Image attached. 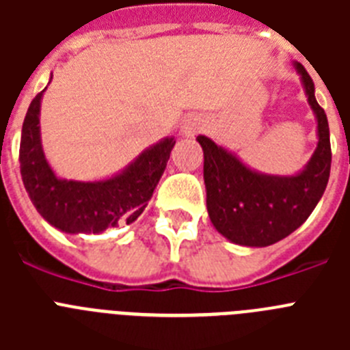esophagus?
I'll return each instance as SVG.
<instances>
[{"label":"esophagus","instance_id":"1","mask_svg":"<svg viewBox=\"0 0 350 350\" xmlns=\"http://www.w3.org/2000/svg\"><path fill=\"white\" fill-rule=\"evenodd\" d=\"M203 128V120H200L198 117H191V119L185 120V124L182 126V133L185 137H194L200 129Z\"/></svg>","mask_w":350,"mask_h":350}]
</instances>
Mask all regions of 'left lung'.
I'll return each mask as SVG.
<instances>
[{"label":"left lung","mask_w":350,"mask_h":350,"mask_svg":"<svg viewBox=\"0 0 350 350\" xmlns=\"http://www.w3.org/2000/svg\"><path fill=\"white\" fill-rule=\"evenodd\" d=\"M308 103L317 117L319 144L307 168L295 177L261 175L242 165L210 138H196L203 148L206 208L215 230L238 245L267 247L298 230L319 203L329 178L332 145L327 117L314 96V82L296 63Z\"/></svg>","instance_id":"8db88e82"}]
</instances>
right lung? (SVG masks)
I'll use <instances>...</instances> for the list:
<instances>
[{"mask_svg": "<svg viewBox=\"0 0 350 350\" xmlns=\"http://www.w3.org/2000/svg\"><path fill=\"white\" fill-rule=\"evenodd\" d=\"M42 94L43 91L38 92L27 108L18 148L24 187L40 215L64 233H101L137 221L152 198L175 140L165 138L147 148L120 175L108 180H61L49 166L40 142Z\"/></svg>", "mask_w": 350, "mask_h": 350, "instance_id": "right-lung-1", "label": "right lung"}]
</instances>
